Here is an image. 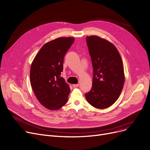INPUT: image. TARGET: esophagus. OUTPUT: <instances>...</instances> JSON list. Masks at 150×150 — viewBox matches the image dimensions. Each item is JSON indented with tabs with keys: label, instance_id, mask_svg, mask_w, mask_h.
<instances>
[{
	"label": "esophagus",
	"instance_id": "1",
	"mask_svg": "<svg viewBox=\"0 0 150 150\" xmlns=\"http://www.w3.org/2000/svg\"><path fill=\"white\" fill-rule=\"evenodd\" d=\"M73 87L74 88H77V87H79V84H78V83H77V84H73Z\"/></svg>",
	"mask_w": 150,
	"mask_h": 150
}]
</instances>
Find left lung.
I'll return each mask as SVG.
<instances>
[{
	"mask_svg": "<svg viewBox=\"0 0 150 150\" xmlns=\"http://www.w3.org/2000/svg\"><path fill=\"white\" fill-rule=\"evenodd\" d=\"M93 67V83L85 93L88 103L97 109L108 108L115 103L125 82L123 62L113 44L97 36L86 38Z\"/></svg>",
	"mask_w": 150,
	"mask_h": 150,
	"instance_id": "8db88e82",
	"label": "left lung"
}]
</instances>
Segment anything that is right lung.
I'll list each match as a JSON object with an SVG mask.
<instances>
[{
  "label": "right lung",
  "mask_w": 150,
  "mask_h": 150,
  "mask_svg": "<svg viewBox=\"0 0 150 150\" xmlns=\"http://www.w3.org/2000/svg\"><path fill=\"white\" fill-rule=\"evenodd\" d=\"M74 41L63 37L47 42L32 63L31 86L40 103L49 110H58L68 101L70 88L61 73L64 57Z\"/></svg>",
  "instance_id": "add662e5"
}]
</instances>
